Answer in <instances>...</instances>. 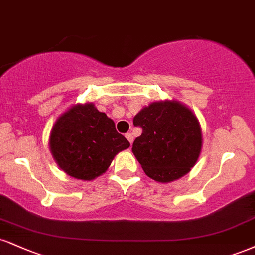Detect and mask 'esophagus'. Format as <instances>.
<instances>
[{"label": "esophagus", "instance_id": "34e87169", "mask_svg": "<svg viewBox=\"0 0 255 255\" xmlns=\"http://www.w3.org/2000/svg\"><path fill=\"white\" fill-rule=\"evenodd\" d=\"M126 137H127V140L129 141L130 143H133V141H134V136H133V134H131V133H127V134H126Z\"/></svg>", "mask_w": 255, "mask_h": 255}]
</instances>
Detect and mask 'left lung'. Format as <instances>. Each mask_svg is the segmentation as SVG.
<instances>
[{
	"mask_svg": "<svg viewBox=\"0 0 255 255\" xmlns=\"http://www.w3.org/2000/svg\"><path fill=\"white\" fill-rule=\"evenodd\" d=\"M142 134L133 142L134 155L155 182L170 183L191 171L203 145L198 119L176 100L152 102L133 119Z\"/></svg>",
	"mask_w": 255,
	"mask_h": 255,
	"instance_id": "obj_1",
	"label": "left lung"
}]
</instances>
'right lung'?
<instances>
[{
	"instance_id": "1",
	"label": "right lung",
	"mask_w": 255,
	"mask_h": 255,
	"mask_svg": "<svg viewBox=\"0 0 255 255\" xmlns=\"http://www.w3.org/2000/svg\"><path fill=\"white\" fill-rule=\"evenodd\" d=\"M129 141L116 131L115 124L94 103H77L56 120L50 133V149L66 174L93 180L108 170Z\"/></svg>"
}]
</instances>
